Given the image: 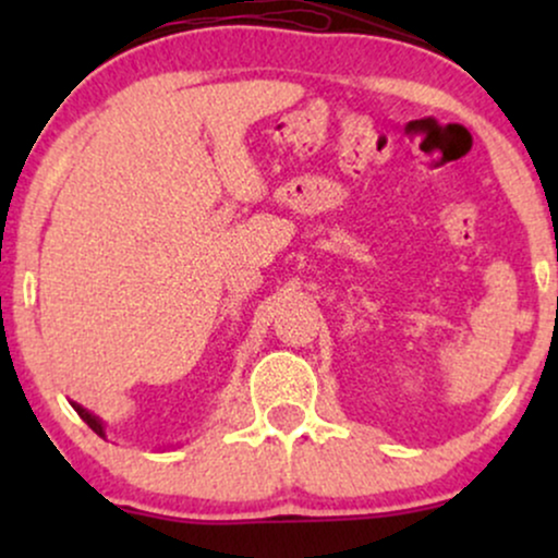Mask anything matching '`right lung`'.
Returning <instances> with one entry per match:
<instances>
[{
	"mask_svg": "<svg viewBox=\"0 0 558 558\" xmlns=\"http://www.w3.org/2000/svg\"><path fill=\"white\" fill-rule=\"evenodd\" d=\"M73 409H75V412H78V417H81L83 422H86V425H88V427H92V430H94L96 435H105V430H101V422H99V420H96V417H94V414H88V412H86V409H83V407H78V403H73Z\"/></svg>",
	"mask_w": 558,
	"mask_h": 558,
	"instance_id": "obj_1",
	"label": "right lung"
}]
</instances>
